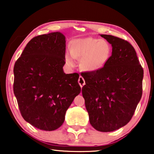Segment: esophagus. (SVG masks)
I'll return each instance as SVG.
<instances>
[{"label": "esophagus", "mask_w": 154, "mask_h": 154, "mask_svg": "<svg viewBox=\"0 0 154 154\" xmlns=\"http://www.w3.org/2000/svg\"><path fill=\"white\" fill-rule=\"evenodd\" d=\"M79 85H80V86H81V88L83 87V86L85 84V80H84V79L82 76H80L79 77Z\"/></svg>", "instance_id": "1"}]
</instances>
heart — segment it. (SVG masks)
Segmentation results:
<instances>
[{
  "instance_id": "obj_1",
  "label": "heart",
  "mask_w": 154,
  "mask_h": 154,
  "mask_svg": "<svg viewBox=\"0 0 154 154\" xmlns=\"http://www.w3.org/2000/svg\"><path fill=\"white\" fill-rule=\"evenodd\" d=\"M70 54L66 53L65 61L69 66L75 65L74 59L81 60V67L88 72H95L104 66L111 54L108 42L94 38L75 39L70 43Z\"/></svg>"
}]
</instances>
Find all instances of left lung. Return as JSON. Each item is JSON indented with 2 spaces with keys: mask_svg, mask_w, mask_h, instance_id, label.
Returning <instances> with one entry per match:
<instances>
[{
  "mask_svg": "<svg viewBox=\"0 0 154 154\" xmlns=\"http://www.w3.org/2000/svg\"><path fill=\"white\" fill-rule=\"evenodd\" d=\"M100 35L112 46V53L103 68L81 75L85 81L82 94L92 127L112 132L131 120L142 95L144 70L131 44L113 35Z\"/></svg>",
  "mask_w": 154,
  "mask_h": 154,
  "instance_id": "obj_1",
  "label": "left lung"
}]
</instances>
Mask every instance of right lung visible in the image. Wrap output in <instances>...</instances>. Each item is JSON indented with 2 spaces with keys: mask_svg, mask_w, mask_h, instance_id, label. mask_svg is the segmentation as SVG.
Here are the masks:
<instances>
[{
  "mask_svg": "<svg viewBox=\"0 0 154 154\" xmlns=\"http://www.w3.org/2000/svg\"><path fill=\"white\" fill-rule=\"evenodd\" d=\"M66 38L60 32L34 37L14 66V94L23 119L40 130L52 131L81 88L77 73L66 74Z\"/></svg>",
  "mask_w": 154,
  "mask_h": 154,
  "instance_id": "obj_1",
  "label": "right lung"
}]
</instances>
